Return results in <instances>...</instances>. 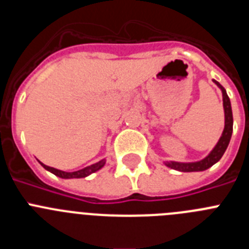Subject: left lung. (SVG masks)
<instances>
[{
    "mask_svg": "<svg viewBox=\"0 0 249 249\" xmlns=\"http://www.w3.org/2000/svg\"><path fill=\"white\" fill-rule=\"evenodd\" d=\"M213 82L217 85L219 89L222 91V98H223V109H224V128L222 132L221 137H219L218 142L215 143L212 151L208 153L204 158L201 160H196V162H176V160H166L164 164L169 168L179 171V172H201V171H206L213 164H215L224 155V152L227 149L228 144H230L231 137H232L233 132V114H232V107H231V101L228 97L227 92L221 86V83L213 80Z\"/></svg>",
    "mask_w": 249,
    "mask_h": 249,
    "instance_id": "left-lung-1",
    "label": "left lung"
}]
</instances>
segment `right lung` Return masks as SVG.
Wrapping results in <instances>:
<instances>
[{
	"instance_id": "right-lung-1",
	"label": "right lung",
	"mask_w": 249,
	"mask_h": 249,
	"mask_svg": "<svg viewBox=\"0 0 249 249\" xmlns=\"http://www.w3.org/2000/svg\"><path fill=\"white\" fill-rule=\"evenodd\" d=\"M38 163L41 164V166H42L46 171H48V172H51V173H53V175L57 176V177L63 178V179H71V178H85V177H87V176L92 175V173L100 171V169L106 164V158L98 160V162L91 164V166H87L82 169L74 171V172H65V171H61V169H57V168H53V167L46 166V164H43L41 160H38Z\"/></svg>"
}]
</instances>
